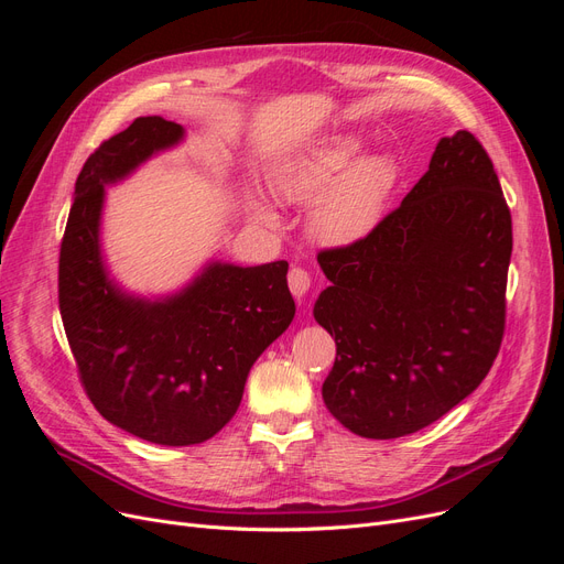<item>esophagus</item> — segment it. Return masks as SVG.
Returning <instances> with one entry per match:
<instances>
[{"instance_id":"1","label":"esophagus","mask_w":564,"mask_h":564,"mask_svg":"<svg viewBox=\"0 0 564 564\" xmlns=\"http://www.w3.org/2000/svg\"><path fill=\"white\" fill-rule=\"evenodd\" d=\"M286 280H289V289H292V294H294L296 299H303L305 294H308V289H311V275H308V270L292 268V270H289Z\"/></svg>"}]
</instances>
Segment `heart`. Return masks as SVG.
<instances>
[{
    "label": "heart",
    "mask_w": 564,
    "mask_h": 564,
    "mask_svg": "<svg viewBox=\"0 0 564 564\" xmlns=\"http://www.w3.org/2000/svg\"><path fill=\"white\" fill-rule=\"evenodd\" d=\"M362 141L352 133L327 135L301 155L284 162L275 174V191L284 202L313 204L311 232L327 247H350L379 226L398 164L383 152L357 158ZM253 214L275 224V214L253 197Z\"/></svg>",
    "instance_id": "obj_1"
}]
</instances>
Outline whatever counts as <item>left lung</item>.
I'll return each instance as SVG.
<instances>
[{
  "instance_id": "left-lung-1",
  "label": "left lung",
  "mask_w": 564,
  "mask_h": 564,
  "mask_svg": "<svg viewBox=\"0 0 564 564\" xmlns=\"http://www.w3.org/2000/svg\"><path fill=\"white\" fill-rule=\"evenodd\" d=\"M510 251L499 176L482 143L456 131L365 240L317 253L332 282L313 313L336 340L322 383L334 419L390 440L466 400L501 348Z\"/></svg>"
}]
</instances>
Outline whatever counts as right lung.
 Returning <instances> with one entry per match:
<instances>
[{
	"instance_id": "1",
	"label": "right lung",
	"mask_w": 564,
	"mask_h": 564,
	"mask_svg": "<svg viewBox=\"0 0 564 564\" xmlns=\"http://www.w3.org/2000/svg\"><path fill=\"white\" fill-rule=\"evenodd\" d=\"M183 127L139 117L84 162L58 259V305L79 381L117 429L166 447L214 437L242 402L251 365L294 319L286 261L209 263L183 292L124 294L100 259L104 187L122 181Z\"/></svg>"
}]
</instances>
